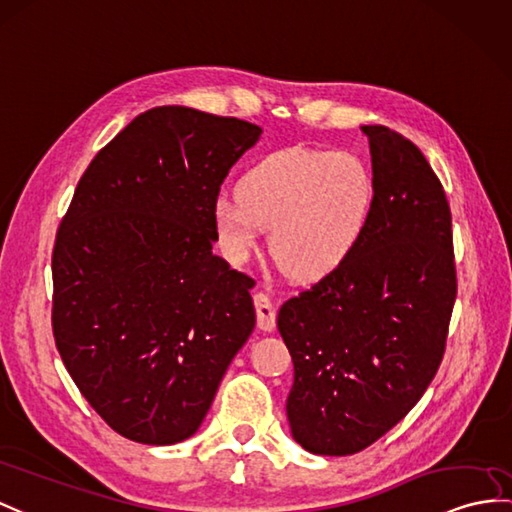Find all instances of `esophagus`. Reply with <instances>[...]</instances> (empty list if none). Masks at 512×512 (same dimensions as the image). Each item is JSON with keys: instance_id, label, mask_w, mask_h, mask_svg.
Masks as SVG:
<instances>
[{"instance_id": "34e87169", "label": "esophagus", "mask_w": 512, "mask_h": 512, "mask_svg": "<svg viewBox=\"0 0 512 512\" xmlns=\"http://www.w3.org/2000/svg\"><path fill=\"white\" fill-rule=\"evenodd\" d=\"M254 306H256V319H258V328L263 332H271L276 328V306H273L271 299L265 293H256L254 295Z\"/></svg>"}]
</instances>
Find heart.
I'll list each match as a JSON object with an SVG mask.
<instances>
[{"label":"heart","instance_id":"heart-1","mask_svg":"<svg viewBox=\"0 0 512 512\" xmlns=\"http://www.w3.org/2000/svg\"><path fill=\"white\" fill-rule=\"evenodd\" d=\"M378 180L347 149L286 147L256 160L239 193L215 197L210 217L221 256L243 265L271 228V254L297 280L345 267L373 228Z\"/></svg>","mask_w":512,"mask_h":512}]
</instances>
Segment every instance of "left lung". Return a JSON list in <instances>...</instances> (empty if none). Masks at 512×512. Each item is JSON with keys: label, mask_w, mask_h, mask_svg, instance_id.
<instances>
[{"label": "left lung", "mask_w": 512, "mask_h": 512, "mask_svg": "<svg viewBox=\"0 0 512 512\" xmlns=\"http://www.w3.org/2000/svg\"><path fill=\"white\" fill-rule=\"evenodd\" d=\"M378 180V213L356 256L284 302L293 358V439L319 456L376 443L426 393L456 299L452 213L419 149L384 126L360 128Z\"/></svg>", "instance_id": "obj_1"}]
</instances>
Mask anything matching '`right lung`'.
<instances>
[{"label": "right lung", "mask_w": 512, "mask_h": 512, "mask_svg": "<svg viewBox=\"0 0 512 512\" xmlns=\"http://www.w3.org/2000/svg\"><path fill=\"white\" fill-rule=\"evenodd\" d=\"M254 123L158 106L91 160L54 256V339L95 413L130 441L193 436L256 326L252 280L213 254L210 208Z\"/></svg>", "instance_id": "right-lung-1"}]
</instances>
